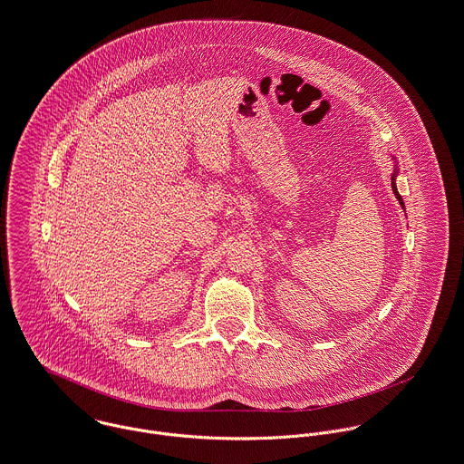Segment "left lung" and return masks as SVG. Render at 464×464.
<instances>
[{
  "mask_svg": "<svg viewBox=\"0 0 464 464\" xmlns=\"http://www.w3.org/2000/svg\"><path fill=\"white\" fill-rule=\"evenodd\" d=\"M393 179H395V177H392L393 194H395V198H397V199H399V203H401V207H402V208H404V203H402V198H401V194H399V192H397V187H395V181H393Z\"/></svg>",
  "mask_w": 464,
  "mask_h": 464,
  "instance_id": "left-lung-1",
  "label": "left lung"
}]
</instances>
